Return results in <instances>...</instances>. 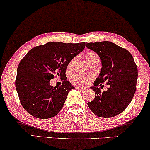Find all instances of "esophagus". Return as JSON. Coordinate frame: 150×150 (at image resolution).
I'll list each match as a JSON object with an SVG mask.
<instances>
[{
  "label": "esophagus",
  "mask_w": 150,
  "mask_h": 150,
  "mask_svg": "<svg viewBox=\"0 0 150 150\" xmlns=\"http://www.w3.org/2000/svg\"><path fill=\"white\" fill-rule=\"evenodd\" d=\"M76 89H77L81 90V91H84V90H85V88L81 87H76Z\"/></svg>",
  "instance_id": "esophagus-1"
}]
</instances>
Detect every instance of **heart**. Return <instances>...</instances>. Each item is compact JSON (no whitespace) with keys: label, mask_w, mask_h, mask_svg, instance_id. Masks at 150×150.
<instances>
[{"label":"heart","mask_w":150,"mask_h":150,"mask_svg":"<svg viewBox=\"0 0 150 150\" xmlns=\"http://www.w3.org/2000/svg\"><path fill=\"white\" fill-rule=\"evenodd\" d=\"M85 59L89 64H91V63L93 62H99L100 61V57L98 56V54L96 52H93V51H89V52L86 53ZM74 59H73L69 63L68 66H67L68 68H71V67H72V65L74 64ZM91 79L92 78L91 76L79 74L74 76L72 79H71V81H72L73 83L75 84V85L79 86H83L87 85Z\"/></svg>","instance_id":"heart-1"}]
</instances>
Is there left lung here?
<instances>
[{"label": "left lung", "instance_id": "obj_1", "mask_svg": "<svg viewBox=\"0 0 150 150\" xmlns=\"http://www.w3.org/2000/svg\"><path fill=\"white\" fill-rule=\"evenodd\" d=\"M85 46L99 55L102 68L90 89L95 98L88 102L92 112L100 117L109 118L126 109L136 91L138 69L132 54L126 49L110 42L86 43ZM106 81L110 87L101 92L97 86Z\"/></svg>", "mask_w": 150, "mask_h": 150}]
</instances>
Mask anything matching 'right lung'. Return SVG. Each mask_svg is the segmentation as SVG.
Segmentation results:
<instances>
[{"label": "right lung", "mask_w": 150, "mask_h": 150, "mask_svg": "<svg viewBox=\"0 0 150 150\" xmlns=\"http://www.w3.org/2000/svg\"><path fill=\"white\" fill-rule=\"evenodd\" d=\"M85 48V43L51 42L28 51L17 69L16 88L24 109L35 117H54L74 89L67 80L58 88L50 86L54 75L65 78L69 63Z\"/></svg>", "instance_id": "obj_1"}]
</instances>
